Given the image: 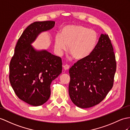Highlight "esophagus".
Segmentation results:
<instances>
[{
  "label": "esophagus",
  "mask_w": 130,
  "mask_h": 130,
  "mask_svg": "<svg viewBox=\"0 0 130 130\" xmlns=\"http://www.w3.org/2000/svg\"><path fill=\"white\" fill-rule=\"evenodd\" d=\"M63 68H64V70H67V69H68L69 68V66H68V64H65L63 66Z\"/></svg>",
  "instance_id": "34e87169"
}]
</instances>
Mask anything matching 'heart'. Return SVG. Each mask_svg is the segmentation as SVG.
Wrapping results in <instances>:
<instances>
[{
  "label": "heart",
  "mask_w": 130,
  "mask_h": 130,
  "mask_svg": "<svg viewBox=\"0 0 130 130\" xmlns=\"http://www.w3.org/2000/svg\"><path fill=\"white\" fill-rule=\"evenodd\" d=\"M95 31L80 25H67L63 27L61 34L55 37V49L58 55L67 48L76 59H83L93 52L98 42Z\"/></svg>",
  "instance_id": "obj_1"
}]
</instances>
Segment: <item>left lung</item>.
<instances>
[{"mask_svg": "<svg viewBox=\"0 0 130 130\" xmlns=\"http://www.w3.org/2000/svg\"><path fill=\"white\" fill-rule=\"evenodd\" d=\"M116 69L115 56L109 36L101 34L90 54L70 68L69 95L80 108L99 104L112 89Z\"/></svg>", "mask_w": 130, "mask_h": 130, "instance_id": "8db88e82", "label": "left lung"}]
</instances>
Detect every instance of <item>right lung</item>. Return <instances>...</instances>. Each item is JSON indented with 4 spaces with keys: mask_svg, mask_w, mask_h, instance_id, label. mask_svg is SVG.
<instances>
[{
    "mask_svg": "<svg viewBox=\"0 0 130 130\" xmlns=\"http://www.w3.org/2000/svg\"><path fill=\"white\" fill-rule=\"evenodd\" d=\"M54 21H36L19 39L9 66V80L16 95L31 105H43L51 95L50 85L61 73V57L32 44L38 36L55 26Z\"/></svg>",
    "mask_w": 130,
    "mask_h": 130,
    "instance_id": "right-lung-1",
    "label": "right lung"
}]
</instances>
